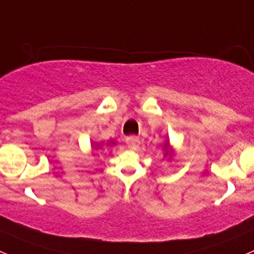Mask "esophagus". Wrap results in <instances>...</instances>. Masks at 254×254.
Masks as SVG:
<instances>
[{"mask_svg": "<svg viewBox=\"0 0 254 254\" xmlns=\"http://www.w3.org/2000/svg\"><path fill=\"white\" fill-rule=\"evenodd\" d=\"M127 147L131 148V150H136L140 145V139L136 136H131V137H127Z\"/></svg>", "mask_w": 254, "mask_h": 254, "instance_id": "34e87169", "label": "esophagus"}]
</instances>
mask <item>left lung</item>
<instances>
[{"label": "left lung", "instance_id": "left-lung-1", "mask_svg": "<svg viewBox=\"0 0 254 254\" xmlns=\"http://www.w3.org/2000/svg\"><path fill=\"white\" fill-rule=\"evenodd\" d=\"M175 153L176 151L175 148H173V146H171L170 140H166V142L163 143V156H165L167 160H172Z\"/></svg>", "mask_w": 254, "mask_h": 254}]
</instances>
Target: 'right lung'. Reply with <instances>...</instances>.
<instances>
[{
    "label": "right lung",
    "mask_w": 254,
    "mask_h": 254,
    "mask_svg": "<svg viewBox=\"0 0 254 254\" xmlns=\"http://www.w3.org/2000/svg\"><path fill=\"white\" fill-rule=\"evenodd\" d=\"M91 147H92V155H94V150H99V148L103 147V141L102 142H96V141H92L91 142ZM115 145V141L114 140H109L108 142H107V146H114Z\"/></svg>",
    "instance_id": "add662e5"
}]
</instances>
